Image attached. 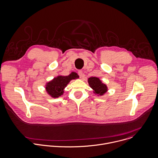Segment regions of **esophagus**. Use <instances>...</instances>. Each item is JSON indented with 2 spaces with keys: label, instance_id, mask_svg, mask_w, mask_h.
<instances>
[{
  "label": "esophagus",
  "instance_id": "obj_1",
  "mask_svg": "<svg viewBox=\"0 0 158 158\" xmlns=\"http://www.w3.org/2000/svg\"><path fill=\"white\" fill-rule=\"evenodd\" d=\"M78 75H79V77L81 78V77H82V75H83L82 71H78Z\"/></svg>",
  "mask_w": 158,
  "mask_h": 158
}]
</instances>
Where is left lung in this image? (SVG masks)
I'll list each match as a JSON object with an SVG mask.
<instances>
[{
  "label": "left lung",
  "mask_w": 158,
  "mask_h": 158,
  "mask_svg": "<svg viewBox=\"0 0 158 158\" xmlns=\"http://www.w3.org/2000/svg\"><path fill=\"white\" fill-rule=\"evenodd\" d=\"M88 82L90 87L93 89L95 94L102 96L107 91V86L102 84L99 78L96 77H91L88 79Z\"/></svg>",
  "instance_id": "8db88e82"
}]
</instances>
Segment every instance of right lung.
Segmentation results:
<instances>
[{"mask_svg": "<svg viewBox=\"0 0 158 158\" xmlns=\"http://www.w3.org/2000/svg\"><path fill=\"white\" fill-rule=\"evenodd\" d=\"M77 78H79V76L74 72H72L69 75L66 76H59L46 84V91L52 97L59 98L63 95V90L70 81Z\"/></svg>", "mask_w": 158, "mask_h": 158, "instance_id": "obj_1", "label": "right lung"}]
</instances>
